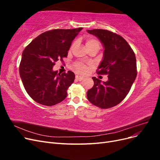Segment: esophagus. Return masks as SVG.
<instances>
[{"instance_id": "obj_1", "label": "esophagus", "mask_w": 160, "mask_h": 160, "mask_svg": "<svg viewBox=\"0 0 160 160\" xmlns=\"http://www.w3.org/2000/svg\"><path fill=\"white\" fill-rule=\"evenodd\" d=\"M83 78H84V77H83V76H81V75H76V76H75V79H76L77 80H78V81L83 80Z\"/></svg>"}]
</instances>
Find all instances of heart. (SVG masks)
<instances>
[{
    "mask_svg": "<svg viewBox=\"0 0 160 160\" xmlns=\"http://www.w3.org/2000/svg\"><path fill=\"white\" fill-rule=\"evenodd\" d=\"M74 45H75V43H73L72 46H73ZM85 45H86V47L88 49H89V48L93 47H98L99 48V46H100L99 42L97 40L96 38H95L93 37H89L87 38ZM74 66L75 67V69L79 72H81V73H85V72H86L88 70V65L82 63V62H76Z\"/></svg>",
    "mask_w": 160,
    "mask_h": 160,
    "instance_id": "b5f03b06",
    "label": "heart"
}]
</instances>
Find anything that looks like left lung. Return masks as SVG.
<instances>
[{
	"label": "left lung",
	"instance_id": "obj_1",
	"mask_svg": "<svg viewBox=\"0 0 160 160\" xmlns=\"http://www.w3.org/2000/svg\"><path fill=\"white\" fill-rule=\"evenodd\" d=\"M87 31L98 37L104 48L103 59L97 72L108 75L105 82L92 77L94 85L88 91L87 97L92 104L101 109L114 107L126 97L136 78L135 53L118 34L103 29Z\"/></svg>",
	"mask_w": 160,
	"mask_h": 160
}]
</instances>
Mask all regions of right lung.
I'll return each mask as SVG.
<instances>
[{"instance_id":"right-lung-1","label":"right lung","mask_w":160,"mask_h":160,"mask_svg":"<svg viewBox=\"0 0 160 160\" xmlns=\"http://www.w3.org/2000/svg\"><path fill=\"white\" fill-rule=\"evenodd\" d=\"M83 29H54L43 32L24 49L19 73L27 93L37 103L52 106L63 101L75 74L53 71L55 62L66 57L72 41Z\"/></svg>"}]
</instances>
